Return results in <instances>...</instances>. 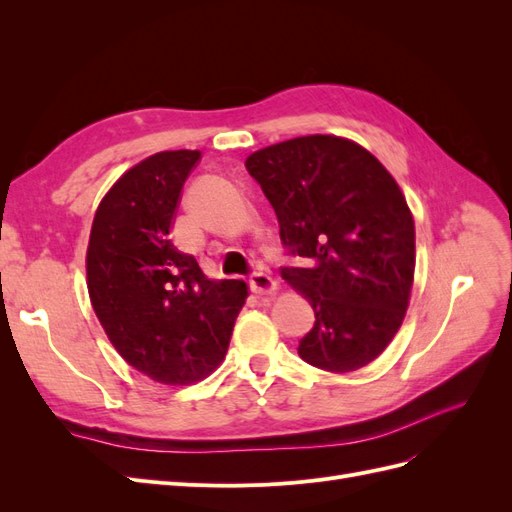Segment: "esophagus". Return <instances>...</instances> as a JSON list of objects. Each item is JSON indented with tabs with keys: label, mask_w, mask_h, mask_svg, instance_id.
Here are the masks:
<instances>
[{
	"label": "esophagus",
	"mask_w": 512,
	"mask_h": 512,
	"mask_svg": "<svg viewBox=\"0 0 512 512\" xmlns=\"http://www.w3.org/2000/svg\"><path fill=\"white\" fill-rule=\"evenodd\" d=\"M250 290L254 294H271L277 290V282L265 271H256L250 275Z\"/></svg>",
	"instance_id": "34e87169"
}]
</instances>
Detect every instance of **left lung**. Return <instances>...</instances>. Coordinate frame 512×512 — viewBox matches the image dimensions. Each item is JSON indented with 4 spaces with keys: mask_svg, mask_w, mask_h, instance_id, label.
I'll list each match as a JSON object with an SVG mask.
<instances>
[{
    "mask_svg": "<svg viewBox=\"0 0 512 512\" xmlns=\"http://www.w3.org/2000/svg\"><path fill=\"white\" fill-rule=\"evenodd\" d=\"M245 168L294 258L282 277L314 307L299 356L335 374L365 367L401 327L414 280V220L399 185L367 149L324 134L260 149Z\"/></svg>",
    "mask_w": 512,
    "mask_h": 512,
    "instance_id": "left-lung-1",
    "label": "left lung"
}]
</instances>
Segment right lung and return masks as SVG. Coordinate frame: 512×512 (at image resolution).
Here are the masks:
<instances>
[{"mask_svg": "<svg viewBox=\"0 0 512 512\" xmlns=\"http://www.w3.org/2000/svg\"><path fill=\"white\" fill-rule=\"evenodd\" d=\"M200 151H162L130 168L100 203L87 247V288L111 344L162 384L207 378L228 350L247 297L211 282L168 232Z\"/></svg>", "mask_w": 512, "mask_h": 512, "instance_id": "obj_1", "label": "right lung"}]
</instances>
